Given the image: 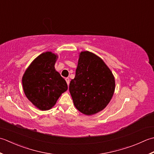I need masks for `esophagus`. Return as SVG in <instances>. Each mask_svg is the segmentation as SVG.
<instances>
[{
	"mask_svg": "<svg viewBox=\"0 0 154 154\" xmlns=\"http://www.w3.org/2000/svg\"><path fill=\"white\" fill-rule=\"evenodd\" d=\"M66 83H67L68 86L69 84H70V79H69L68 78H66Z\"/></svg>",
	"mask_w": 154,
	"mask_h": 154,
	"instance_id": "esophagus-1",
	"label": "esophagus"
}]
</instances>
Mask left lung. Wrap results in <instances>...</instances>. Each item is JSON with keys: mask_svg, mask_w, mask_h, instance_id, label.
<instances>
[{"mask_svg": "<svg viewBox=\"0 0 154 154\" xmlns=\"http://www.w3.org/2000/svg\"><path fill=\"white\" fill-rule=\"evenodd\" d=\"M114 90V77L102 60L90 52H82L69 86L75 107L84 114H96L108 104Z\"/></svg>", "mask_w": 154, "mask_h": 154, "instance_id": "1", "label": "left lung"}]
</instances>
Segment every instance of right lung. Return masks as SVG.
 I'll list each match as a JSON object with an SVG mask.
<instances>
[{
  "label": "right lung",
  "instance_id": "obj_1",
  "mask_svg": "<svg viewBox=\"0 0 154 154\" xmlns=\"http://www.w3.org/2000/svg\"><path fill=\"white\" fill-rule=\"evenodd\" d=\"M57 56L51 52L42 53L34 60L23 77L25 95L41 110H48L68 89L66 80L54 64Z\"/></svg>",
  "mask_w": 154,
  "mask_h": 154
}]
</instances>
